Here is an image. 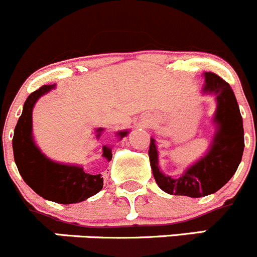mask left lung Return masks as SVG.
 <instances>
[{
	"instance_id": "obj_1",
	"label": "left lung",
	"mask_w": 257,
	"mask_h": 257,
	"mask_svg": "<svg viewBox=\"0 0 257 257\" xmlns=\"http://www.w3.org/2000/svg\"><path fill=\"white\" fill-rule=\"evenodd\" d=\"M202 93L215 96L216 111L212 121L216 126L207 152L189 166L178 178L164 174L159 168L158 149L151 138L149 161L154 179L162 191L169 195L198 198L212 195L222 188L237 171L242 158V116L231 86L213 73H205Z\"/></svg>"
}]
</instances>
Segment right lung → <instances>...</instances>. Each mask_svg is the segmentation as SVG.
Instances as JSON below:
<instances>
[{"mask_svg":"<svg viewBox=\"0 0 257 257\" xmlns=\"http://www.w3.org/2000/svg\"><path fill=\"white\" fill-rule=\"evenodd\" d=\"M54 88L55 84L44 85L26 99L15 128L12 148L20 174L37 195L52 202L70 205L83 202L96 195L103 188V178L100 174L86 173L81 166L51 161L35 143L32 136V110L36 101ZM103 131V128L96 129V138L101 136ZM128 133L129 131H120L116 136L119 139H123ZM103 157L108 162L111 161L113 154L110 147H103Z\"/></svg>","mask_w":257,"mask_h":257,"instance_id":"1","label":"right lung"}]
</instances>
